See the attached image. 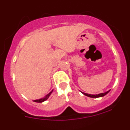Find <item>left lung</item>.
<instances>
[{
	"mask_svg": "<svg viewBox=\"0 0 130 130\" xmlns=\"http://www.w3.org/2000/svg\"><path fill=\"white\" fill-rule=\"evenodd\" d=\"M109 92V91L106 92L104 93H101V94H86V93L82 92L84 95L88 96V97L90 98H99V97H102V96H104L105 94H107V93Z\"/></svg>",
	"mask_w": 130,
	"mask_h": 130,
	"instance_id": "obj_1",
	"label": "left lung"
}]
</instances>
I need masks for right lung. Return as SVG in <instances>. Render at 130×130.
I'll list each match as a JSON object with an SVG mask.
<instances>
[{
	"label": "right lung",
	"instance_id": "add662e5",
	"mask_svg": "<svg viewBox=\"0 0 130 130\" xmlns=\"http://www.w3.org/2000/svg\"><path fill=\"white\" fill-rule=\"evenodd\" d=\"M53 92V90L51 92L49 93V94H48L44 98H42V99H40V100H34V102H38V103H42V102H44V101H45L46 100L48 99V98H49V96L51 95V92Z\"/></svg>",
	"mask_w": 130,
	"mask_h": 130
}]
</instances>
